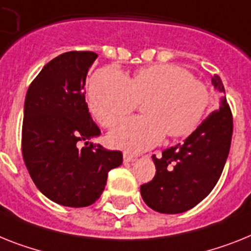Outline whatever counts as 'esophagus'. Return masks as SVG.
I'll return each instance as SVG.
<instances>
[{
	"label": "esophagus",
	"instance_id": "obj_1",
	"mask_svg": "<svg viewBox=\"0 0 251 251\" xmlns=\"http://www.w3.org/2000/svg\"><path fill=\"white\" fill-rule=\"evenodd\" d=\"M136 161V157L134 155H130V154H124V162L125 163H132V162Z\"/></svg>",
	"mask_w": 251,
	"mask_h": 251
}]
</instances>
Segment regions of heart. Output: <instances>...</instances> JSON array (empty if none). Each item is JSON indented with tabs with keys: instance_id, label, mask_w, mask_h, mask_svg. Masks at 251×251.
I'll return each mask as SVG.
<instances>
[{
	"instance_id": "heart-1",
	"label": "heart",
	"mask_w": 251,
	"mask_h": 251,
	"mask_svg": "<svg viewBox=\"0 0 251 251\" xmlns=\"http://www.w3.org/2000/svg\"><path fill=\"white\" fill-rule=\"evenodd\" d=\"M145 116L122 120L109 132V143L129 153H140L171 138L197 129L210 102L209 90L190 73L176 65H153L131 79L115 67L97 71L90 80L89 104L103 126H112L138 102Z\"/></svg>"
}]
</instances>
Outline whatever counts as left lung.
<instances>
[{
  "mask_svg": "<svg viewBox=\"0 0 251 251\" xmlns=\"http://www.w3.org/2000/svg\"><path fill=\"white\" fill-rule=\"evenodd\" d=\"M218 106L197 129L177 145L153 155L154 178L140 186L143 201L155 212L182 213L207 197L220 180L232 139V113L225 86L218 75L212 76Z\"/></svg>",
  "mask_w": 251,
  "mask_h": 251,
  "instance_id": "8db88e82",
  "label": "left lung"
}]
</instances>
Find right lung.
<instances>
[{"instance_id": "add662e5", "label": "right lung", "mask_w": 251, "mask_h": 251, "mask_svg": "<svg viewBox=\"0 0 251 251\" xmlns=\"http://www.w3.org/2000/svg\"><path fill=\"white\" fill-rule=\"evenodd\" d=\"M97 57L90 50L60 54L42 69L25 97L22 135L25 166L38 190L65 207L96 203L108 172L122 163L119 151L92 143L81 149L77 147L79 142L100 135L83 93Z\"/></svg>"}]
</instances>
